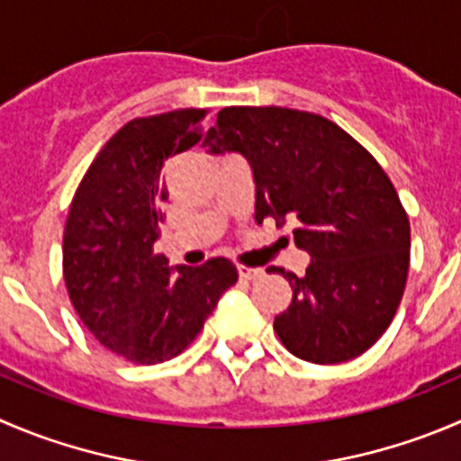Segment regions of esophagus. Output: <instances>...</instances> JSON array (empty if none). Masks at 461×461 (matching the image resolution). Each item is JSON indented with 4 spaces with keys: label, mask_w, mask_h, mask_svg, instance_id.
Returning <instances> with one entry per match:
<instances>
[{
    "label": "esophagus",
    "mask_w": 461,
    "mask_h": 461,
    "mask_svg": "<svg viewBox=\"0 0 461 461\" xmlns=\"http://www.w3.org/2000/svg\"><path fill=\"white\" fill-rule=\"evenodd\" d=\"M236 272H239L240 279H245V281H252V279H257V276L263 275L261 267H248V266H239L236 267Z\"/></svg>",
    "instance_id": "1"
}]
</instances>
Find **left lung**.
<instances>
[{"mask_svg": "<svg viewBox=\"0 0 461 461\" xmlns=\"http://www.w3.org/2000/svg\"><path fill=\"white\" fill-rule=\"evenodd\" d=\"M203 146L239 153L254 180V221H293L311 257L288 279L293 302L275 317L285 349L315 365L347 363L385 333L403 297L410 221L390 177L339 126L288 107H222Z\"/></svg>", "mask_w": 461, "mask_h": 461, "instance_id": "8db88e82", "label": "left lung"}]
</instances>
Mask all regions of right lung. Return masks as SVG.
I'll return each instance as SVG.
<instances>
[{
    "label": "right lung",
    "mask_w": 461,
    "mask_h": 461,
    "mask_svg": "<svg viewBox=\"0 0 461 461\" xmlns=\"http://www.w3.org/2000/svg\"><path fill=\"white\" fill-rule=\"evenodd\" d=\"M204 110L128 122L85 173L62 239L65 284L89 333L137 365L176 358L236 284L227 258L168 266L159 239L162 167L200 141Z\"/></svg>",
    "instance_id": "add662e5"
}]
</instances>
